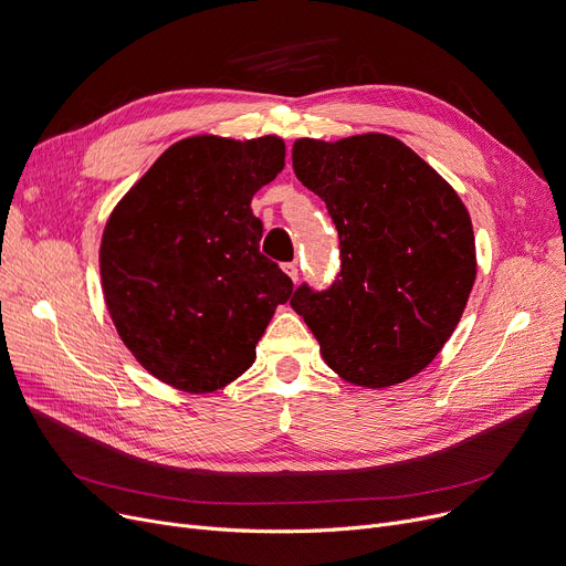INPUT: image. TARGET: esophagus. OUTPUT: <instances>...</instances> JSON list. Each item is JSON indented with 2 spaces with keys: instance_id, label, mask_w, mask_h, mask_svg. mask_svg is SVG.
<instances>
[{
  "instance_id": "34e87169",
  "label": "esophagus",
  "mask_w": 566,
  "mask_h": 566,
  "mask_svg": "<svg viewBox=\"0 0 566 566\" xmlns=\"http://www.w3.org/2000/svg\"><path fill=\"white\" fill-rule=\"evenodd\" d=\"M282 268H284V273H286L293 282H298V263H284Z\"/></svg>"
}]
</instances>
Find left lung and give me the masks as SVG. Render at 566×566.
Wrapping results in <instances>:
<instances>
[{"instance_id":"1","label":"left lung","mask_w":566,"mask_h":566,"mask_svg":"<svg viewBox=\"0 0 566 566\" xmlns=\"http://www.w3.org/2000/svg\"><path fill=\"white\" fill-rule=\"evenodd\" d=\"M293 171L339 233L342 271L291 307L325 365L382 390L418 376L454 333L478 277L474 233L457 190L401 139L365 133L293 142Z\"/></svg>"}]
</instances>
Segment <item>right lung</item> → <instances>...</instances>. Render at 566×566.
Wrapping results in <instances>:
<instances>
[{"mask_svg": "<svg viewBox=\"0 0 566 566\" xmlns=\"http://www.w3.org/2000/svg\"><path fill=\"white\" fill-rule=\"evenodd\" d=\"M277 135H195L171 144L114 206L101 282L135 360L176 390L206 395L245 374L293 282L259 252L252 197L284 169Z\"/></svg>", "mask_w": 566, "mask_h": 566, "instance_id": "add662e5", "label": "right lung"}]
</instances>
